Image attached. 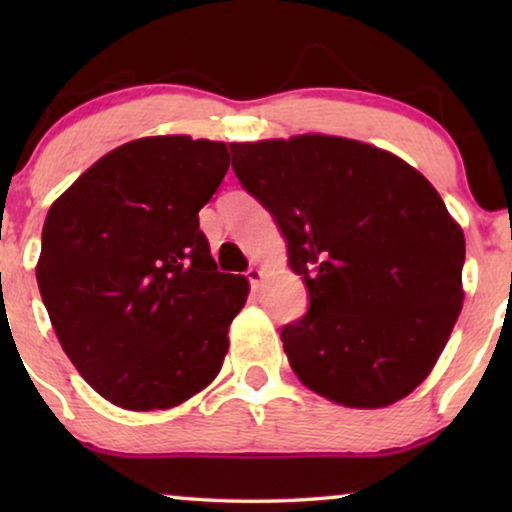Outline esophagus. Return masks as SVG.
<instances>
[{"label":"esophagus","mask_w":512,"mask_h":512,"mask_svg":"<svg viewBox=\"0 0 512 512\" xmlns=\"http://www.w3.org/2000/svg\"><path fill=\"white\" fill-rule=\"evenodd\" d=\"M247 279H249V284H251V289H258V286H261V279H263V272L258 270V268H249L247 270Z\"/></svg>","instance_id":"esophagus-1"}]
</instances>
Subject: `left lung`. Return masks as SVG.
<instances>
[{
    "mask_svg": "<svg viewBox=\"0 0 512 512\" xmlns=\"http://www.w3.org/2000/svg\"><path fill=\"white\" fill-rule=\"evenodd\" d=\"M282 230L310 307L282 328L298 380L347 408L401 401L436 366L464 303V233L394 153L345 137L230 144Z\"/></svg>",
    "mask_w": 512,
    "mask_h": 512,
    "instance_id": "1",
    "label": "left lung"
}]
</instances>
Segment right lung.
I'll return each mask as SVG.
<instances>
[{
	"instance_id": "add662e5",
	"label": "right lung",
	"mask_w": 512,
	"mask_h": 512,
	"mask_svg": "<svg viewBox=\"0 0 512 512\" xmlns=\"http://www.w3.org/2000/svg\"><path fill=\"white\" fill-rule=\"evenodd\" d=\"M228 165L221 142L135 139L48 209L41 300L69 361L118 408H174L219 375L249 284L216 268L198 212Z\"/></svg>"
}]
</instances>
